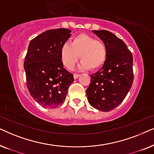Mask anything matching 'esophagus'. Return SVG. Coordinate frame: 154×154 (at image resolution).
<instances>
[{"mask_svg": "<svg viewBox=\"0 0 154 154\" xmlns=\"http://www.w3.org/2000/svg\"><path fill=\"white\" fill-rule=\"evenodd\" d=\"M79 76H80V74H77V73H74V74H73V78H74V79H78Z\"/></svg>", "mask_w": 154, "mask_h": 154, "instance_id": "obj_1", "label": "esophagus"}]
</instances>
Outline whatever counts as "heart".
Instances as JSON below:
<instances>
[{
  "label": "heart",
  "instance_id": "heart-1",
  "mask_svg": "<svg viewBox=\"0 0 154 154\" xmlns=\"http://www.w3.org/2000/svg\"><path fill=\"white\" fill-rule=\"evenodd\" d=\"M80 56L83 69L96 71L102 68L108 57L104 42L91 35L81 33L71 40L70 45L64 44L60 49V58L64 66L72 70Z\"/></svg>",
  "mask_w": 154,
  "mask_h": 154
}]
</instances>
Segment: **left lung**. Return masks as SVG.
<instances>
[{
  "instance_id": "obj_1",
  "label": "left lung",
  "mask_w": 154,
  "mask_h": 154,
  "mask_svg": "<svg viewBox=\"0 0 154 154\" xmlns=\"http://www.w3.org/2000/svg\"><path fill=\"white\" fill-rule=\"evenodd\" d=\"M92 32L106 45L108 57L100 70L90 75L86 94L92 107L108 112L121 104L132 87L133 57L125 43L110 31Z\"/></svg>"
}]
</instances>
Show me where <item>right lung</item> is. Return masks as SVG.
Listing matches in <instances>:
<instances>
[{
	"mask_svg": "<svg viewBox=\"0 0 154 154\" xmlns=\"http://www.w3.org/2000/svg\"><path fill=\"white\" fill-rule=\"evenodd\" d=\"M70 33L66 29H50L29 43L24 63L26 86L31 97L45 108L54 109L62 104L74 81L60 58V49Z\"/></svg>",
	"mask_w": 154,
	"mask_h": 154,
	"instance_id": "obj_1",
	"label": "right lung"
}]
</instances>
